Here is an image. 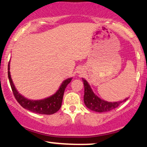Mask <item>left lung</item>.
<instances>
[{
  "mask_svg": "<svg viewBox=\"0 0 147 147\" xmlns=\"http://www.w3.org/2000/svg\"><path fill=\"white\" fill-rule=\"evenodd\" d=\"M82 81H83L84 85V104L88 109L91 111L98 113L108 112V111H112L115 108L118 107L119 104L128 99V97H126L123 101L115 102H109L107 101L103 100L94 93L90 86L89 85L86 79L82 78Z\"/></svg>",
  "mask_w": 147,
  "mask_h": 147,
  "instance_id": "1",
  "label": "left lung"
}]
</instances>
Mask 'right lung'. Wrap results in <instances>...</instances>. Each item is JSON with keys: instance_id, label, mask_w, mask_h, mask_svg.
I'll list each match as a JSON object with an SVG mask.
<instances>
[{"instance_id": "add662e5", "label": "right lung", "mask_w": 147, "mask_h": 147, "mask_svg": "<svg viewBox=\"0 0 147 147\" xmlns=\"http://www.w3.org/2000/svg\"><path fill=\"white\" fill-rule=\"evenodd\" d=\"M9 66L10 64L9 62L8 63V78H9L10 86H11V90L13 91L14 97L22 107L33 113L43 115H52L55 113L59 110L61 106L64 91H65V88L68 86V84L71 82L72 79V77L64 80L58 90L50 97L43 99H40V100H32V99L25 98L24 96L21 95L16 90L12 82V79L11 78Z\"/></svg>"}]
</instances>
